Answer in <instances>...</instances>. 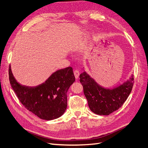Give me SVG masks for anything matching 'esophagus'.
Returning <instances> with one entry per match:
<instances>
[{"label": "esophagus", "instance_id": "obj_1", "mask_svg": "<svg viewBox=\"0 0 148 148\" xmlns=\"http://www.w3.org/2000/svg\"><path fill=\"white\" fill-rule=\"evenodd\" d=\"M73 72H74V75H75V76L76 79H78V77H79V72H78V70H75L73 71Z\"/></svg>", "mask_w": 148, "mask_h": 148}]
</instances>
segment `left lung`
<instances>
[{
  "label": "left lung",
  "mask_w": 148,
  "mask_h": 148,
  "mask_svg": "<svg viewBox=\"0 0 148 148\" xmlns=\"http://www.w3.org/2000/svg\"><path fill=\"white\" fill-rule=\"evenodd\" d=\"M133 76L122 84L110 89L99 86L86 72L81 73L79 81L91 111L97 115H108L121 108L131 92Z\"/></svg>",
  "instance_id": "left-lung-1"
}]
</instances>
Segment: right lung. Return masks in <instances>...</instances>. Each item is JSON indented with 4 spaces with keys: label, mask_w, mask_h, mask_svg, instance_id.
<instances>
[{
    "label": "right lung",
    "mask_w": 148,
    "mask_h": 148,
    "mask_svg": "<svg viewBox=\"0 0 148 148\" xmlns=\"http://www.w3.org/2000/svg\"><path fill=\"white\" fill-rule=\"evenodd\" d=\"M11 87L21 103L40 119L51 120L64 114L67 106V92L75 81L73 69L69 67L58 70L45 82L35 87L19 84L9 67Z\"/></svg>",
    "instance_id": "add662e5"
}]
</instances>
